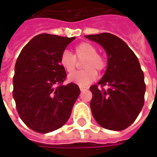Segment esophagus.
<instances>
[{"instance_id": "34e87169", "label": "esophagus", "mask_w": 157, "mask_h": 157, "mask_svg": "<svg viewBox=\"0 0 157 157\" xmlns=\"http://www.w3.org/2000/svg\"><path fill=\"white\" fill-rule=\"evenodd\" d=\"M80 90H81V92H84V91H86V90H87V87H82V86H81V87H80Z\"/></svg>"}]
</instances>
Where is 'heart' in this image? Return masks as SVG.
Masks as SVG:
<instances>
[{
  "label": "heart",
  "instance_id": "1",
  "mask_svg": "<svg viewBox=\"0 0 157 157\" xmlns=\"http://www.w3.org/2000/svg\"><path fill=\"white\" fill-rule=\"evenodd\" d=\"M77 60H82V71H77L69 75V81L80 86H86L97 79L98 72H102L107 67L105 58L98 53L95 45L89 42H82L75 47L74 55L68 51H64L59 56V63L67 73L75 71Z\"/></svg>",
  "mask_w": 157,
  "mask_h": 157
}]
</instances>
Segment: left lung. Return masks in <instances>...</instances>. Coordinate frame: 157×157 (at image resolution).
Listing matches in <instances>:
<instances>
[{"mask_svg":"<svg viewBox=\"0 0 157 157\" xmlns=\"http://www.w3.org/2000/svg\"><path fill=\"white\" fill-rule=\"evenodd\" d=\"M85 37L102 45L108 55L103 77L90 87L92 115L104 128L123 130L135 122L145 102L144 73L138 58L125 42L113 34L102 33ZM104 85L109 88L104 89Z\"/></svg>","mask_w":157,"mask_h":157,"instance_id":"1","label":"left lung"}]
</instances>
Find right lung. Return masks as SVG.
I'll list each match as a JSON object with an SVG mask.
<instances>
[{"label": "right lung", "instance_id": "right-lung-1", "mask_svg": "<svg viewBox=\"0 0 157 157\" xmlns=\"http://www.w3.org/2000/svg\"><path fill=\"white\" fill-rule=\"evenodd\" d=\"M74 39L39 34L24 46L17 59L12 92L16 108L23 123L38 133L54 131L65 124L81 92L75 83L63 85L66 72L59 63Z\"/></svg>", "mask_w": 157, "mask_h": 157}]
</instances>
